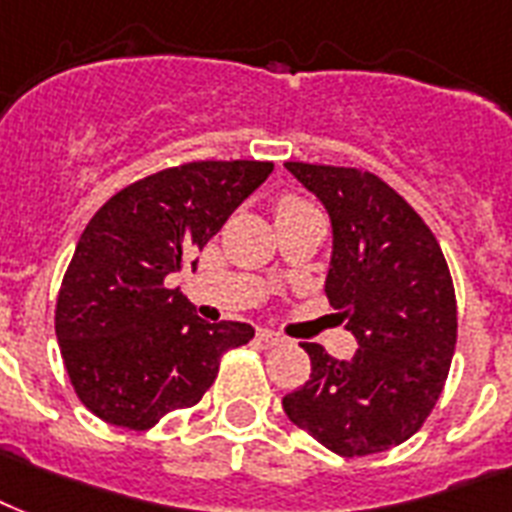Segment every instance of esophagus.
Returning <instances> with one entry per match:
<instances>
[{
	"instance_id": "esophagus-1",
	"label": "esophagus",
	"mask_w": 512,
	"mask_h": 512,
	"mask_svg": "<svg viewBox=\"0 0 512 512\" xmlns=\"http://www.w3.org/2000/svg\"><path fill=\"white\" fill-rule=\"evenodd\" d=\"M261 344H267V347H277V344L285 342V336L275 334V331H269V328H259V334H256Z\"/></svg>"
}]
</instances>
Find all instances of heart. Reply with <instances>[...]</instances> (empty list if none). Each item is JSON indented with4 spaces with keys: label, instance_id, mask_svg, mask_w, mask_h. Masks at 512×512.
I'll use <instances>...</instances> for the list:
<instances>
[{
    "label": "heart",
    "instance_id": "1",
    "mask_svg": "<svg viewBox=\"0 0 512 512\" xmlns=\"http://www.w3.org/2000/svg\"><path fill=\"white\" fill-rule=\"evenodd\" d=\"M318 208H312L310 202L301 200L296 194H283L280 200L275 202V219H285V216H296V213H312Z\"/></svg>",
    "mask_w": 512,
    "mask_h": 512
}]
</instances>
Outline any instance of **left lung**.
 <instances>
[{
	"mask_svg": "<svg viewBox=\"0 0 512 512\" xmlns=\"http://www.w3.org/2000/svg\"><path fill=\"white\" fill-rule=\"evenodd\" d=\"M326 205V296L358 339L352 360L301 344L312 374L283 408L339 457L408 441L441 398L457 344V296L435 235L387 181L360 168L285 162Z\"/></svg>",
	"mask_w": 512,
	"mask_h": 512,
	"instance_id": "obj_1",
	"label": "left lung"
}]
</instances>
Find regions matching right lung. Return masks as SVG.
I'll use <instances>...</instances> for the list:
<instances>
[{
    "instance_id": "right-lung-1",
    "label": "right lung",
    "mask_w": 512,
    "mask_h": 512,
    "mask_svg": "<svg viewBox=\"0 0 512 512\" xmlns=\"http://www.w3.org/2000/svg\"><path fill=\"white\" fill-rule=\"evenodd\" d=\"M272 162L200 160L141 178L106 200L79 237L55 301L63 366L87 411L149 430L200 403L224 352L253 339L248 323H205L165 277L194 269Z\"/></svg>"
}]
</instances>
